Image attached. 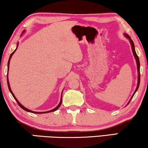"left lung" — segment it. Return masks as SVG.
<instances>
[{
	"instance_id": "obj_1",
	"label": "left lung",
	"mask_w": 148,
	"mask_h": 148,
	"mask_svg": "<svg viewBox=\"0 0 148 148\" xmlns=\"http://www.w3.org/2000/svg\"><path fill=\"white\" fill-rule=\"evenodd\" d=\"M124 36L126 37L127 39H129V41H130V44H131V46H132V52L134 53V58L135 59H136V64H137V72H138V77H137V87H136V90H135V92L134 94H133L132 98H131L130 101H129V103H127V105L129 103H130V102L131 101V100L132 99L133 97H134L135 93L137 92V89L139 88V82H140V63H139V58L138 56H137V53H136V49H135V46H134V43L133 42V41L132 40V39L130 38V37L127 34H126V33H124Z\"/></svg>"
}]
</instances>
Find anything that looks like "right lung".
Wrapping results in <instances>:
<instances>
[{
    "mask_svg": "<svg viewBox=\"0 0 148 148\" xmlns=\"http://www.w3.org/2000/svg\"><path fill=\"white\" fill-rule=\"evenodd\" d=\"M25 32V30H24L23 32V33H24ZM18 43H17V44H16V48L15 49V50H14V51H13V52H12V53L11 54V56H10V57H9V61H8V72H9V64H10V60H11V57H12V56L13 55L14 53L15 52V51L16 50V49H17V47H18ZM7 84H8V87H9V91H10V92H11V93L12 95V97H14V99L16 100V102H17L18 105L20 106V107H21L23 109L25 110V111H27V112H29V113H36V114H42V113H50V112H53V111H56V110H57V109H58V108H59V107H60V105H61V104H62V95L61 96V99H60V103L58 104V105L57 107H56V108H54V109H53L50 110V111H45V112H35V111H31V110L28 109H27L26 107H25L23 105H22L21 104V103H19V101H18L17 99H16V98L15 97V96L14 95L13 92H12V90H11V87H10V84H9V77H8V74H7ZM62 92H63V91H62Z\"/></svg>",
    "mask_w": 148,
    "mask_h": 148,
    "instance_id": "1",
    "label": "right lung"
}]
</instances>
